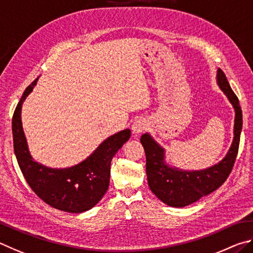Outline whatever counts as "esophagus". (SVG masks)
I'll use <instances>...</instances> for the list:
<instances>
[{"label": "esophagus", "mask_w": 253, "mask_h": 253, "mask_svg": "<svg viewBox=\"0 0 253 253\" xmlns=\"http://www.w3.org/2000/svg\"><path fill=\"white\" fill-rule=\"evenodd\" d=\"M148 126H149V124L144 119L136 120V121L132 124V132H133L134 134H140V133H142L143 131L147 130Z\"/></svg>", "instance_id": "obj_1"}]
</instances>
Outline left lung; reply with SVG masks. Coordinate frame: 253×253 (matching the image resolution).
<instances>
[{"instance_id": "1", "label": "left lung", "mask_w": 253, "mask_h": 253, "mask_svg": "<svg viewBox=\"0 0 253 253\" xmlns=\"http://www.w3.org/2000/svg\"><path fill=\"white\" fill-rule=\"evenodd\" d=\"M216 83L227 95L236 113L231 147L225 157L216 165L197 171H187L170 167L166 162L165 148H162L149 133L141 136L140 141L147 157L149 187L157 198L170 207L183 208L215 191L227 180L236 161L242 130L241 106L221 69L216 71Z\"/></svg>"}]
</instances>
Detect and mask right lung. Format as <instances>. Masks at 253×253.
Returning a JSON list of instances; mask_svg holds the SVG:
<instances>
[{"mask_svg": "<svg viewBox=\"0 0 253 253\" xmlns=\"http://www.w3.org/2000/svg\"><path fill=\"white\" fill-rule=\"evenodd\" d=\"M38 79L26 87L13 114V145L16 160L26 182L40 199L57 210L82 213L92 209L103 198L110 183L111 161L130 139L131 131L126 129L109 136L85 160L73 167L56 169L43 166L31 156L21 120L22 104L33 91Z\"/></svg>", "mask_w": 253, "mask_h": 253, "instance_id": "right-lung-1", "label": "right lung"}]
</instances>
